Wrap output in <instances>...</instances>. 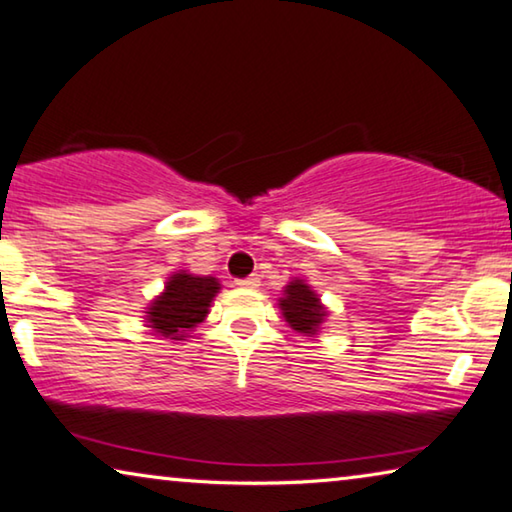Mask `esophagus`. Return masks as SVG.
Wrapping results in <instances>:
<instances>
[{"mask_svg":"<svg viewBox=\"0 0 512 512\" xmlns=\"http://www.w3.org/2000/svg\"><path fill=\"white\" fill-rule=\"evenodd\" d=\"M236 285H239V287H248V289H253V287H257V285H259V278H257V276H250V278L236 280Z\"/></svg>","mask_w":512,"mask_h":512,"instance_id":"34e87169","label":"esophagus"}]
</instances>
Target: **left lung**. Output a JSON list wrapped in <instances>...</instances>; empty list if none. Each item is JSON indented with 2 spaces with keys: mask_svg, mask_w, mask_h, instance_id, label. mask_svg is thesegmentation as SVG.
I'll use <instances>...</instances> for the list:
<instances>
[{
  "mask_svg": "<svg viewBox=\"0 0 512 512\" xmlns=\"http://www.w3.org/2000/svg\"><path fill=\"white\" fill-rule=\"evenodd\" d=\"M278 305L285 322L292 326L296 333L317 335L319 329H322V322L326 319V308L322 301H319L315 289H312L305 280L296 278L289 282Z\"/></svg>",
  "mask_w": 512,
  "mask_h": 512,
  "instance_id": "8db88e82",
  "label": "left lung"
}]
</instances>
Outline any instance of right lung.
<instances>
[{"label":"right lung","instance_id":"1","mask_svg":"<svg viewBox=\"0 0 512 512\" xmlns=\"http://www.w3.org/2000/svg\"><path fill=\"white\" fill-rule=\"evenodd\" d=\"M220 282L213 276H193L177 271L165 282V289L147 308V324L165 340H186L188 333L209 315Z\"/></svg>","mask_w":512,"mask_h":512}]
</instances>
